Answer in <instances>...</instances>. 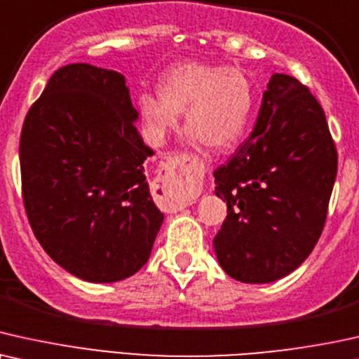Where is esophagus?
I'll use <instances>...</instances> for the list:
<instances>
[{
    "mask_svg": "<svg viewBox=\"0 0 359 359\" xmlns=\"http://www.w3.org/2000/svg\"><path fill=\"white\" fill-rule=\"evenodd\" d=\"M162 179L165 184L174 190V192L192 194L185 200L184 205H192L197 202V195L200 190V170L195 165V162L189 159L187 156H177L172 157L162 165Z\"/></svg>",
    "mask_w": 359,
    "mask_h": 359,
    "instance_id": "esophagus-1",
    "label": "esophagus"
}]
</instances>
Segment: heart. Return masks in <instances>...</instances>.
I'll list each match as a JSON object with an SVG mask.
<instances>
[{"label": "heart", "instance_id": "b5f03b06", "mask_svg": "<svg viewBox=\"0 0 359 359\" xmlns=\"http://www.w3.org/2000/svg\"><path fill=\"white\" fill-rule=\"evenodd\" d=\"M252 107L251 82L236 67L187 60L170 67L159 95L142 93L140 113L147 133L161 142L184 113L192 144L224 149L240 140Z\"/></svg>", "mask_w": 359, "mask_h": 359}]
</instances>
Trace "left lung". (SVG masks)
Here are the masks:
<instances>
[{"instance_id":"obj_1","label":"left lung","mask_w":359,"mask_h":359,"mask_svg":"<svg viewBox=\"0 0 359 359\" xmlns=\"http://www.w3.org/2000/svg\"><path fill=\"white\" fill-rule=\"evenodd\" d=\"M337 164L320 103L294 76L272 75L251 136L213 172L228 207L213 240L222 269L246 284L297 269L322 235Z\"/></svg>"}]
</instances>
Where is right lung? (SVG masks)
I'll list each match as a JSON object with an SVG mask.
<instances>
[{
  "instance_id": "obj_1",
  "label": "right lung",
  "mask_w": 359,
  "mask_h": 359,
  "mask_svg": "<svg viewBox=\"0 0 359 359\" xmlns=\"http://www.w3.org/2000/svg\"><path fill=\"white\" fill-rule=\"evenodd\" d=\"M119 72L70 64L50 76L22 124V197L37 241L72 276L109 284L149 259L164 213L151 197Z\"/></svg>"
}]
</instances>
